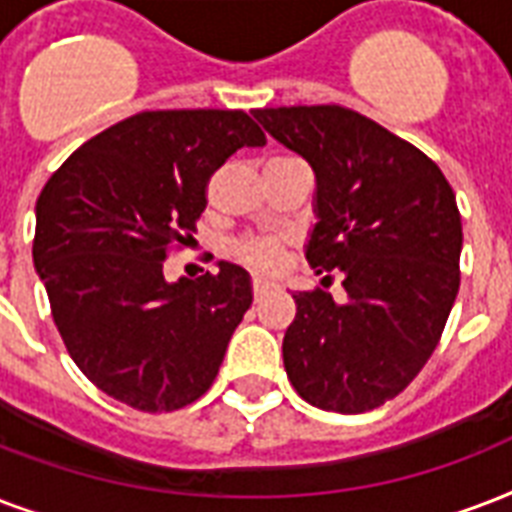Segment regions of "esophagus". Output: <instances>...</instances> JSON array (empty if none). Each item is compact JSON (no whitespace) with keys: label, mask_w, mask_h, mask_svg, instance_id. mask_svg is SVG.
<instances>
[{"label":"esophagus","mask_w":512,"mask_h":512,"mask_svg":"<svg viewBox=\"0 0 512 512\" xmlns=\"http://www.w3.org/2000/svg\"><path fill=\"white\" fill-rule=\"evenodd\" d=\"M269 293V283H264V280H253V299L259 301L264 299Z\"/></svg>","instance_id":"1"}]
</instances>
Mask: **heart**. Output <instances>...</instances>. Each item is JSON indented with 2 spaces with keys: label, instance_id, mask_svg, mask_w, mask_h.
<instances>
[{
  "label": "heart",
  "instance_id": "obj_1",
  "mask_svg": "<svg viewBox=\"0 0 512 512\" xmlns=\"http://www.w3.org/2000/svg\"><path fill=\"white\" fill-rule=\"evenodd\" d=\"M232 256L240 264L256 269V272H275L283 264L285 237L269 232V235H245L232 243Z\"/></svg>",
  "mask_w": 512,
  "mask_h": 512
}]
</instances>
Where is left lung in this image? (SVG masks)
Instances as JSON below:
<instances>
[{"label": "left lung", "instance_id": "8db88e82", "mask_svg": "<svg viewBox=\"0 0 512 512\" xmlns=\"http://www.w3.org/2000/svg\"><path fill=\"white\" fill-rule=\"evenodd\" d=\"M269 136L310 162L318 224L307 261L323 288L293 293L283 363L312 406L363 414L406 390L441 342L459 291L462 219L425 152L339 104L256 109Z\"/></svg>", "mask_w": 512, "mask_h": 512}]
</instances>
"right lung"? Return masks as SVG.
I'll use <instances>...</instances> for the list:
<instances>
[{"label":"right lung","instance_id":"1","mask_svg":"<svg viewBox=\"0 0 512 512\" xmlns=\"http://www.w3.org/2000/svg\"><path fill=\"white\" fill-rule=\"evenodd\" d=\"M267 136L243 109L138 112L79 146L37 200L34 267L71 360L120 403L162 414L211 390L253 301L243 267L168 283L211 176Z\"/></svg>","mask_w":512,"mask_h":512}]
</instances>
